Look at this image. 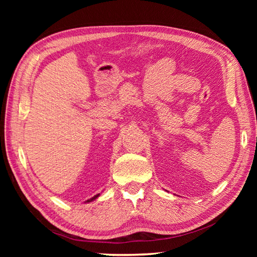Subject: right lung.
Segmentation results:
<instances>
[{
  "instance_id": "add662e5",
  "label": "right lung",
  "mask_w": 257,
  "mask_h": 257,
  "mask_svg": "<svg viewBox=\"0 0 257 257\" xmlns=\"http://www.w3.org/2000/svg\"><path fill=\"white\" fill-rule=\"evenodd\" d=\"M100 195V194H96V195H94V196H93V197H91L90 199H88V200H85L84 201V203L85 204H87V203H91V201H93V200H95V199H97V197Z\"/></svg>"
}]
</instances>
